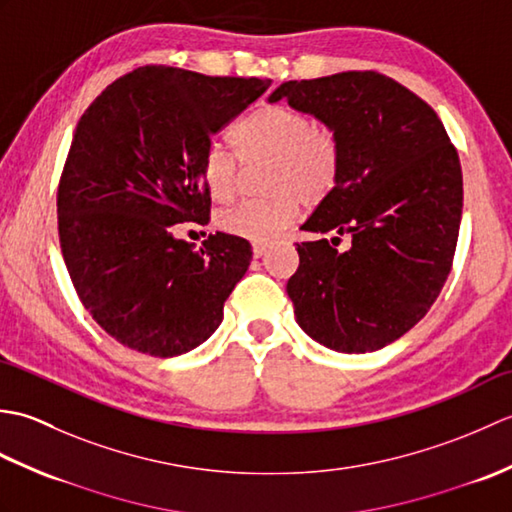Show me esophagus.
Listing matches in <instances>:
<instances>
[{
	"label": "esophagus",
	"instance_id": "34e87169",
	"mask_svg": "<svg viewBox=\"0 0 512 512\" xmlns=\"http://www.w3.org/2000/svg\"><path fill=\"white\" fill-rule=\"evenodd\" d=\"M268 248H270V244H253V257H264L266 253H268Z\"/></svg>",
	"mask_w": 512,
	"mask_h": 512
}]
</instances>
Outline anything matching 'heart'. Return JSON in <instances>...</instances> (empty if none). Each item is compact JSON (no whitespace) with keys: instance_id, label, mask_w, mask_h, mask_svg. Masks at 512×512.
I'll list each match as a JSON object with an SVG mask.
<instances>
[{"instance_id":"heart-1","label":"heart","mask_w":512,"mask_h":512,"mask_svg":"<svg viewBox=\"0 0 512 512\" xmlns=\"http://www.w3.org/2000/svg\"><path fill=\"white\" fill-rule=\"evenodd\" d=\"M233 140L244 162L273 160L266 200H244L220 215L228 235L266 244L295 220L301 202L314 206L339 180V147L330 132L317 129L308 114L288 105H264L237 125ZM204 184L215 200H231L237 191V158L211 145L202 165Z\"/></svg>"}]
</instances>
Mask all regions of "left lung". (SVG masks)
Wrapping results in <instances>:
<instances>
[{"mask_svg": "<svg viewBox=\"0 0 512 512\" xmlns=\"http://www.w3.org/2000/svg\"><path fill=\"white\" fill-rule=\"evenodd\" d=\"M286 99L330 129L339 180L301 231L288 297L299 328L343 354L394 343L424 314L451 273L462 220V169L438 114L378 72L286 81ZM325 234H332L325 240ZM341 234L353 246L336 249Z\"/></svg>", "mask_w": 512, "mask_h": 512, "instance_id": "left-lung-1", "label": "left lung"}]
</instances>
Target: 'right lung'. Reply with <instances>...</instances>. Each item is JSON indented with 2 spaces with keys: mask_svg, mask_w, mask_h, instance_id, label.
<instances>
[{
  "mask_svg": "<svg viewBox=\"0 0 512 512\" xmlns=\"http://www.w3.org/2000/svg\"><path fill=\"white\" fill-rule=\"evenodd\" d=\"M268 85L147 65L107 85L76 125L57 193L61 253L85 310L125 347L180 356L222 323L253 248L215 233L195 250L171 228L209 220L211 136Z\"/></svg>",
  "mask_w": 512,
  "mask_h": 512,
  "instance_id": "1",
  "label": "right lung"
}]
</instances>
